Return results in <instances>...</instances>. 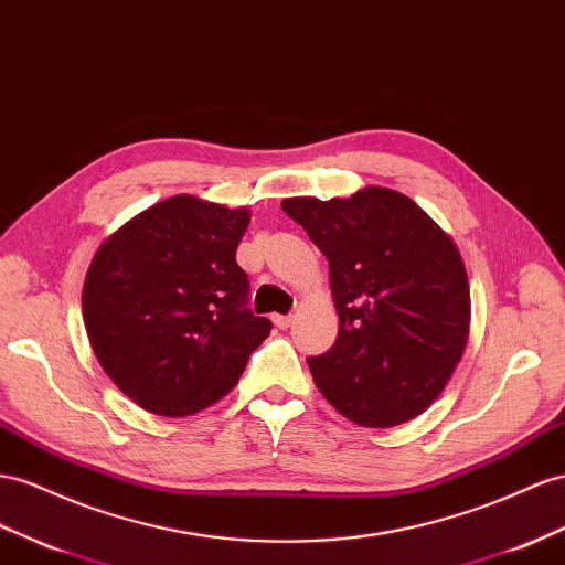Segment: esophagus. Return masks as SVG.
Listing matches in <instances>:
<instances>
[{
	"instance_id": "esophagus-1",
	"label": "esophagus",
	"mask_w": 565,
	"mask_h": 565,
	"mask_svg": "<svg viewBox=\"0 0 565 565\" xmlns=\"http://www.w3.org/2000/svg\"><path fill=\"white\" fill-rule=\"evenodd\" d=\"M292 316H273V323H276L280 330H287L289 326H292Z\"/></svg>"
}]
</instances>
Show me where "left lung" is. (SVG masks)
<instances>
[{
  "instance_id": "1",
  "label": "left lung",
  "mask_w": 565,
  "mask_h": 565,
  "mask_svg": "<svg viewBox=\"0 0 565 565\" xmlns=\"http://www.w3.org/2000/svg\"><path fill=\"white\" fill-rule=\"evenodd\" d=\"M280 206L330 266L338 340L307 359L320 394L363 428L420 416L468 342L470 287L459 247L390 188L328 202L289 196Z\"/></svg>"
}]
</instances>
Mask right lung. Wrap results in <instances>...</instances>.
Returning <instances> with one entry per match:
<instances>
[{
    "mask_svg": "<svg viewBox=\"0 0 565 565\" xmlns=\"http://www.w3.org/2000/svg\"><path fill=\"white\" fill-rule=\"evenodd\" d=\"M249 209L175 194L106 237L83 285L93 352L149 414H200L231 392L270 320L235 262Z\"/></svg>",
    "mask_w": 565,
    "mask_h": 565,
    "instance_id": "add662e5",
    "label": "right lung"
}]
</instances>
